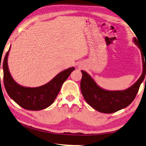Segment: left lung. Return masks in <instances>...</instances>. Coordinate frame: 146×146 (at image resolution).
<instances>
[{"mask_svg": "<svg viewBox=\"0 0 146 146\" xmlns=\"http://www.w3.org/2000/svg\"><path fill=\"white\" fill-rule=\"evenodd\" d=\"M133 42L140 50L143 62L142 75L133 86L122 91H108L98 86L91 76L84 70H81L82 78L80 88L82 95L87 104L98 111L111 113L125 108L131 104L135 98L141 84L144 80L146 72V61L141 46L137 39L134 38ZM146 81V78H145Z\"/></svg>", "mask_w": 146, "mask_h": 146, "instance_id": "8db88e82", "label": "left lung"}]
</instances>
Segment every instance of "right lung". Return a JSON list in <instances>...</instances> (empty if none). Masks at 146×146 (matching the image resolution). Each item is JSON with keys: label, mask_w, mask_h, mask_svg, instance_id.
I'll return each mask as SVG.
<instances>
[{"label": "right lung", "mask_w": 146, "mask_h": 146, "mask_svg": "<svg viewBox=\"0 0 146 146\" xmlns=\"http://www.w3.org/2000/svg\"><path fill=\"white\" fill-rule=\"evenodd\" d=\"M10 50V47L3 60L4 84L8 95L20 106L29 110H41L50 106L59 94L62 85L75 70L74 67L60 72L50 82L42 86L23 87L15 82L9 71L8 57Z\"/></svg>", "instance_id": "right-lung-1"}]
</instances>
